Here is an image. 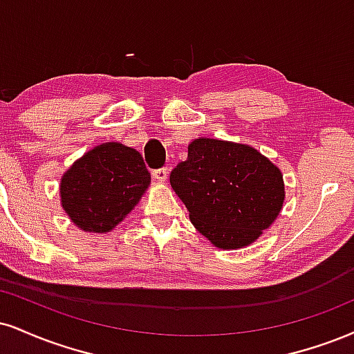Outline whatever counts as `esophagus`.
<instances>
[{"instance_id":"1","label":"esophagus","mask_w":354,"mask_h":354,"mask_svg":"<svg viewBox=\"0 0 354 354\" xmlns=\"http://www.w3.org/2000/svg\"><path fill=\"white\" fill-rule=\"evenodd\" d=\"M153 178H155V181L165 183L166 178H168V169H166V168L155 169V171H153Z\"/></svg>"}]
</instances>
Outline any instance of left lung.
Wrapping results in <instances>:
<instances>
[{"label":"left lung","mask_w":354,"mask_h":354,"mask_svg":"<svg viewBox=\"0 0 354 354\" xmlns=\"http://www.w3.org/2000/svg\"><path fill=\"white\" fill-rule=\"evenodd\" d=\"M169 183L191 223L218 249L254 244L282 211L283 174L254 147L199 136Z\"/></svg>","instance_id":"1"}]
</instances>
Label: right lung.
<instances>
[{
  "instance_id": "obj_1",
  "label": "right lung",
  "mask_w": 354,
  "mask_h": 354,
  "mask_svg": "<svg viewBox=\"0 0 354 354\" xmlns=\"http://www.w3.org/2000/svg\"><path fill=\"white\" fill-rule=\"evenodd\" d=\"M151 183L135 148L118 142L97 145L75 160L59 185L62 209L85 232H110L140 203Z\"/></svg>"
}]
</instances>
